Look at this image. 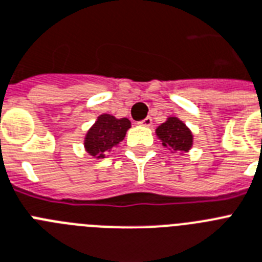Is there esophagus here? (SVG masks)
I'll return each mask as SVG.
<instances>
[{
	"instance_id": "1",
	"label": "esophagus",
	"mask_w": 262,
	"mask_h": 262,
	"mask_svg": "<svg viewBox=\"0 0 262 262\" xmlns=\"http://www.w3.org/2000/svg\"><path fill=\"white\" fill-rule=\"evenodd\" d=\"M139 124L144 127H150L151 124H152V119H151V116H147V118H144L143 120H140Z\"/></svg>"
}]
</instances>
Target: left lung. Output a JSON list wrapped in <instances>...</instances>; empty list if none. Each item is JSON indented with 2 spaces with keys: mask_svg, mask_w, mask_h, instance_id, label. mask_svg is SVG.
<instances>
[{
  "mask_svg": "<svg viewBox=\"0 0 262 262\" xmlns=\"http://www.w3.org/2000/svg\"><path fill=\"white\" fill-rule=\"evenodd\" d=\"M158 138L172 154L187 152L193 146V135L178 118H168L157 128Z\"/></svg>",
  "mask_w": 262,
  "mask_h": 262,
  "instance_id": "left-lung-1",
  "label": "left lung"
}]
</instances>
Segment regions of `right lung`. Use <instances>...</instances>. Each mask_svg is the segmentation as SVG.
<instances>
[{"label":"right lung","instance_id":"right-lung-1","mask_svg":"<svg viewBox=\"0 0 262 262\" xmlns=\"http://www.w3.org/2000/svg\"><path fill=\"white\" fill-rule=\"evenodd\" d=\"M129 127L131 122L128 119H116L108 114L100 115L85 136V150L92 157L104 158L124 139Z\"/></svg>","mask_w":262,"mask_h":262}]
</instances>
